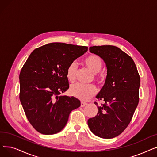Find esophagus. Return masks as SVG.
I'll use <instances>...</instances> for the list:
<instances>
[{
  "instance_id": "34e87169",
  "label": "esophagus",
  "mask_w": 157,
  "mask_h": 157,
  "mask_svg": "<svg viewBox=\"0 0 157 157\" xmlns=\"http://www.w3.org/2000/svg\"><path fill=\"white\" fill-rule=\"evenodd\" d=\"M86 105H87V103H85V102H81V107H84V106H85Z\"/></svg>"
}]
</instances>
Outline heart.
Segmentation results:
<instances>
[{"label": "heart", "instance_id": "b5f03b06", "mask_svg": "<svg viewBox=\"0 0 157 157\" xmlns=\"http://www.w3.org/2000/svg\"><path fill=\"white\" fill-rule=\"evenodd\" d=\"M84 63L92 72L98 73L103 67V62L101 59L95 54H90L84 59ZM77 65L76 63H71L67 67V78L70 82H74L76 78ZM95 78L99 83L103 82V79L100 76L95 75ZM97 88L94 85H82L76 83L72 85L70 88V93L72 96L81 101H87L90 99L95 94Z\"/></svg>", "mask_w": 157, "mask_h": 157}]
</instances>
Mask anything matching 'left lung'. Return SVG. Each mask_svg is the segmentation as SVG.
Masks as SVG:
<instances>
[{"label":"left lung","instance_id":"left-lung-1","mask_svg":"<svg viewBox=\"0 0 157 157\" xmlns=\"http://www.w3.org/2000/svg\"><path fill=\"white\" fill-rule=\"evenodd\" d=\"M90 52L103 59L107 72L104 86L96 98L97 115L88 120L90 131L103 139L119 135L130 122L139 103L140 79L133 59L113 45L90 47Z\"/></svg>","mask_w":157,"mask_h":157}]
</instances>
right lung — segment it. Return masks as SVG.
<instances>
[{"label":"right lung","instance_id":"add662e5","mask_svg":"<svg viewBox=\"0 0 157 157\" xmlns=\"http://www.w3.org/2000/svg\"><path fill=\"white\" fill-rule=\"evenodd\" d=\"M88 51L86 46L50 43L34 50L20 73V100L26 117L39 133L62 131L69 114L80 106L73 96L62 95L69 88L67 67Z\"/></svg>","mask_w":157,"mask_h":157}]
</instances>
